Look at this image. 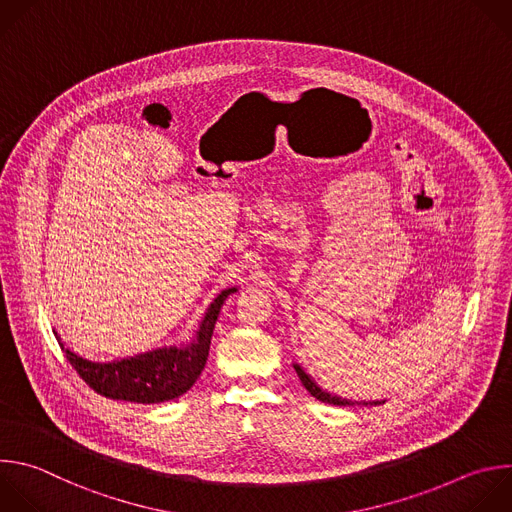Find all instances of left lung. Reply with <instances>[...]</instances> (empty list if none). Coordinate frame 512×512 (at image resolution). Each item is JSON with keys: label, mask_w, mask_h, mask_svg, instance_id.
Returning <instances> with one entry per match:
<instances>
[{"label": "left lung", "mask_w": 512, "mask_h": 512, "mask_svg": "<svg viewBox=\"0 0 512 512\" xmlns=\"http://www.w3.org/2000/svg\"><path fill=\"white\" fill-rule=\"evenodd\" d=\"M293 368H295V372H297V376H299V380H301V384L305 386V390L313 396V398H317L319 402H325V404H333V406H354V404H362V406H378V404H384V402H354V400H348V398H339V396H335V394H329L327 390H323L321 386H317V382L295 362L293 364Z\"/></svg>", "instance_id": "8db88e82"}]
</instances>
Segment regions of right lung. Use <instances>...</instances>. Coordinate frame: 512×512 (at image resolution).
Wrapping results in <instances>:
<instances>
[{"mask_svg":"<svg viewBox=\"0 0 512 512\" xmlns=\"http://www.w3.org/2000/svg\"><path fill=\"white\" fill-rule=\"evenodd\" d=\"M235 291L237 287H227L211 301L193 339L181 346H164L112 362H92L66 348L56 331L54 335L72 368L94 392L112 400L160 404L183 396L201 376L209 358L215 321L225 299Z\"/></svg>","mask_w":512,"mask_h":512,"instance_id":"right-lung-1","label":"right lung"}]
</instances>
